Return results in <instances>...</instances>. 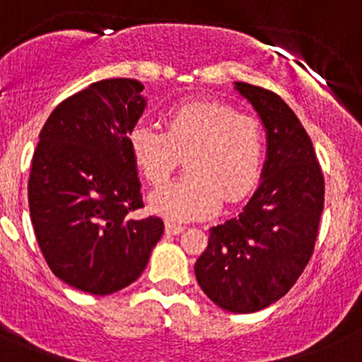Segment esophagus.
<instances>
[{
    "instance_id": "1",
    "label": "esophagus",
    "mask_w": 362,
    "mask_h": 362,
    "mask_svg": "<svg viewBox=\"0 0 362 362\" xmlns=\"http://www.w3.org/2000/svg\"><path fill=\"white\" fill-rule=\"evenodd\" d=\"M165 232L169 233V235H177V233L185 232V226L177 225V223L167 221V223H165Z\"/></svg>"
}]
</instances>
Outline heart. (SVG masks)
Segmentation results:
<instances>
[{
    "instance_id": "heart-1",
    "label": "heart",
    "mask_w": 362,
    "mask_h": 362,
    "mask_svg": "<svg viewBox=\"0 0 362 362\" xmlns=\"http://www.w3.org/2000/svg\"><path fill=\"white\" fill-rule=\"evenodd\" d=\"M130 156L151 185L162 186L186 160L180 181L156 189L151 211L170 221H189L218 211L225 197L244 199L259 180L264 137L259 122L218 100H189L165 117V132L139 122L127 136Z\"/></svg>"
}]
</instances>
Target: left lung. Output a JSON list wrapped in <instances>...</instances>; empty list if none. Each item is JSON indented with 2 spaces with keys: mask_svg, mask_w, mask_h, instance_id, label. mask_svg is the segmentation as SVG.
Instances as JSON below:
<instances>
[{
  "mask_svg": "<svg viewBox=\"0 0 362 362\" xmlns=\"http://www.w3.org/2000/svg\"><path fill=\"white\" fill-rule=\"evenodd\" d=\"M267 132L262 181L235 218L209 230L195 263L223 310L252 314L281 300L308 264L324 209V176L307 130L277 94L235 81Z\"/></svg>",
  "mask_w": 362,
  "mask_h": 362,
  "instance_id": "obj_1",
  "label": "left lung"
}]
</instances>
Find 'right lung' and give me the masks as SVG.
<instances>
[{
    "instance_id": "add662e5",
    "label": "right lung",
    "mask_w": 362,
    "mask_h": 362,
    "mask_svg": "<svg viewBox=\"0 0 362 362\" xmlns=\"http://www.w3.org/2000/svg\"><path fill=\"white\" fill-rule=\"evenodd\" d=\"M143 83L110 78L62 100L40 132L28 195L36 240L55 277L106 296L132 284L163 233L144 206L127 136L146 107Z\"/></svg>"
}]
</instances>
